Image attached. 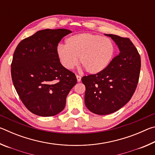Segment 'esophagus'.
I'll use <instances>...</instances> for the list:
<instances>
[{
    "label": "esophagus",
    "instance_id": "34e87169",
    "mask_svg": "<svg viewBox=\"0 0 155 155\" xmlns=\"http://www.w3.org/2000/svg\"><path fill=\"white\" fill-rule=\"evenodd\" d=\"M76 77H77V79L78 82H80V81H81V77H80V76H78V75H77Z\"/></svg>",
    "mask_w": 155,
    "mask_h": 155
}]
</instances>
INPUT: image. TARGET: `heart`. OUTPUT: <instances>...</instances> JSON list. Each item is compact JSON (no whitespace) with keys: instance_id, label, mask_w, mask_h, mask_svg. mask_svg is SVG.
Segmentation results:
<instances>
[{"instance_id":"b5f03b06","label":"heart","mask_w":155,"mask_h":155,"mask_svg":"<svg viewBox=\"0 0 155 155\" xmlns=\"http://www.w3.org/2000/svg\"><path fill=\"white\" fill-rule=\"evenodd\" d=\"M116 48L111 39L94 34L83 33L70 36L65 46L57 48V55L65 69L71 70L78 64L90 74L104 71L114 59Z\"/></svg>"}]
</instances>
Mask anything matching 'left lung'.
<instances>
[{"label":"left lung","instance_id":"8db88e82","mask_svg":"<svg viewBox=\"0 0 155 155\" xmlns=\"http://www.w3.org/2000/svg\"><path fill=\"white\" fill-rule=\"evenodd\" d=\"M104 35L118 47V55L104 71L81 79L85 86V106L101 115L117 111L130 101L137 87L141 68L140 56L129 39Z\"/></svg>","mask_w":155,"mask_h":155}]
</instances>
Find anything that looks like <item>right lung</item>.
I'll return each instance as SVG.
<instances>
[{"mask_svg":"<svg viewBox=\"0 0 155 155\" xmlns=\"http://www.w3.org/2000/svg\"><path fill=\"white\" fill-rule=\"evenodd\" d=\"M71 31H38L20 41L12 63V78L21 101L29 111L42 117L63 111L66 97L77 81L57 55L61 39Z\"/></svg>","mask_w":155,"mask_h":155,"instance_id":"obj_1","label":"right lung"}]
</instances>
